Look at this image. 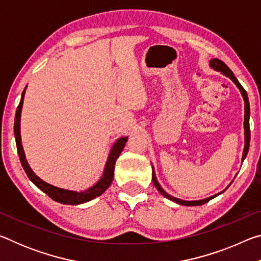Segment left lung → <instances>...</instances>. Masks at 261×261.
Instances as JSON below:
<instances>
[{
  "mask_svg": "<svg viewBox=\"0 0 261 261\" xmlns=\"http://www.w3.org/2000/svg\"><path fill=\"white\" fill-rule=\"evenodd\" d=\"M210 67L212 69H214L215 71H219L222 74H224V76L230 78L232 83L235 84V85L237 86L238 90H240L241 94L243 96V99H244V149H243V155H242V161H244V159L246 156L247 152H249V146H250V103H249V98H247V94H246V91L243 88V86L240 84V82L237 81V78L235 77V74L232 73V71L230 69H229L226 63L224 62H222L221 60H218V59H212L210 61ZM152 180H153V184L155 185V188L158 189V191L160 192L163 197H166L167 199H169L171 201L176 202V204L178 205H182V206H200V205H204L206 204V202H208L211 199H213V198L218 197L219 194H221L222 192L220 193H216L214 194V196L212 197H208V198H205V199H200V200H182V199H178V198H175L173 196H170V194H168L165 190L162 189V187L160 184H159L158 179H156V176H155V170H154V167L152 166Z\"/></svg>",
  "mask_w": 261,
  "mask_h": 261,
  "instance_id": "left-lung-1",
  "label": "left lung"
}]
</instances>
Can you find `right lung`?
<instances>
[{
    "label": "right lung",
    "instance_id": "right-lung-1",
    "mask_svg": "<svg viewBox=\"0 0 261 261\" xmlns=\"http://www.w3.org/2000/svg\"><path fill=\"white\" fill-rule=\"evenodd\" d=\"M28 86L24 88L23 93H21L20 102L18 108L16 110V116H15V138H16V145H17V151H18V155L20 159V163L23 166L26 175L29 176V178L32 180L34 185L41 190L42 192H45L48 197H50L53 200L57 202H61V204L64 205H79L84 204V202H87L94 198L99 197L106 190H107L110 184L113 182L114 177V169H115V162L120 156L121 152L125 146V143L127 140V137L123 136L120 137L116 141H115L114 145L110 148L107 162H106L103 174L101 176V178L96 182L95 184L92 185L91 188L86 190H83V191H73V190H68V189H62L57 188L51 185L49 183L45 182V180L41 179L39 176L35 175L34 171L31 169L28 160H26L25 152L23 148V145H21V137H20V116H21V108H23V102H24V95L25 91Z\"/></svg>",
    "mask_w": 261,
    "mask_h": 261
}]
</instances>
